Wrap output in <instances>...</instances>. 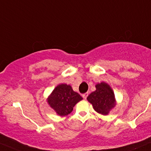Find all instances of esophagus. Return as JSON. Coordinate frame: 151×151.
I'll return each instance as SVG.
<instances>
[{"label":"esophagus","mask_w":151,"mask_h":151,"mask_svg":"<svg viewBox=\"0 0 151 151\" xmlns=\"http://www.w3.org/2000/svg\"><path fill=\"white\" fill-rule=\"evenodd\" d=\"M82 96H83V98H84V99H86L87 98V96H88V93H84V94L82 95Z\"/></svg>","instance_id":"esophagus-1"}]
</instances>
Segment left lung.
<instances>
[{
	"mask_svg": "<svg viewBox=\"0 0 151 151\" xmlns=\"http://www.w3.org/2000/svg\"><path fill=\"white\" fill-rule=\"evenodd\" d=\"M96 90L87 98L93 109L101 115H107L116 105L115 95L109 84L101 82L96 85Z\"/></svg>",
	"mask_w": 151,
	"mask_h": 151,
	"instance_id": "obj_1",
	"label": "left lung"
}]
</instances>
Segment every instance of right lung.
<instances>
[{
  "label": "right lung",
  "mask_w": 151,
  "mask_h": 151,
  "mask_svg": "<svg viewBox=\"0 0 151 151\" xmlns=\"http://www.w3.org/2000/svg\"><path fill=\"white\" fill-rule=\"evenodd\" d=\"M82 97L76 92L73 91L71 86L66 84H58L47 99L49 105L61 116L70 114L73 107Z\"/></svg>",
  "instance_id": "right-lung-1"
}]
</instances>
